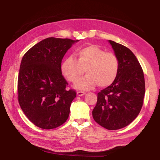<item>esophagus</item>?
Returning <instances> with one entry per match:
<instances>
[{"mask_svg": "<svg viewBox=\"0 0 160 160\" xmlns=\"http://www.w3.org/2000/svg\"><path fill=\"white\" fill-rule=\"evenodd\" d=\"M85 93H86V92H82V91H78V92H77V95H78V96L84 95Z\"/></svg>", "mask_w": 160, "mask_h": 160, "instance_id": "34e87169", "label": "esophagus"}]
</instances>
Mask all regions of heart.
<instances>
[{"mask_svg":"<svg viewBox=\"0 0 160 160\" xmlns=\"http://www.w3.org/2000/svg\"><path fill=\"white\" fill-rule=\"evenodd\" d=\"M76 59L68 56L61 64V71L70 82H76L84 72L87 75L77 82V89L88 90L96 85L107 87L115 82L120 69V62L114 53L105 52L95 45H89L76 52Z\"/></svg>","mask_w":160,"mask_h":160,"instance_id":"1","label":"heart"}]
</instances>
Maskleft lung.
<instances>
[{
  "label": "left lung",
  "mask_w": 160,
  "mask_h": 160,
  "mask_svg": "<svg viewBox=\"0 0 160 160\" xmlns=\"http://www.w3.org/2000/svg\"><path fill=\"white\" fill-rule=\"evenodd\" d=\"M120 62L118 77L112 84L98 93L92 111L95 121L110 130L128 126L139 114L145 95L143 69L130 49L109 41Z\"/></svg>",
  "instance_id": "left-lung-1"
}]
</instances>
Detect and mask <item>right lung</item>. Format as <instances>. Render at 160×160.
<instances>
[{
  "label": "right lung",
  "mask_w": 160,
  "mask_h": 160,
  "mask_svg": "<svg viewBox=\"0 0 160 160\" xmlns=\"http://www.w3.org/2000/svg\"><path fill=\"white\" fill-rule=\"evenodd\" d=\"M50 37L30 48L22 59L18 76V101L28 119L38 128L50 130L64 124L76 96L61 71L65 54L73 43Z\"/></svg>",
  "instance_id": "add662e5"
}]
</instances>
